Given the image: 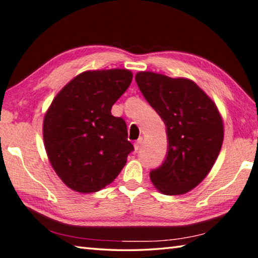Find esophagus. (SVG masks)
I'll return each mask as SVG.
<instances>
[{"mask_svg": "<svg viewBox=\"0 0 258 258\" xmlns=\"http://www.w3.org/2000/svg\"><path fill=\"white\" fill-rule=\"evenodd\" d=\"M142 141H143V139H142V138H139V139L137 140V142L134 143V149H135V151H138V150L140 149V147H141Z\"/></svg>", "mask_w": 258, "mask_h": 258, "instance_id": "1", "label": "esophagus"}]
</instances>
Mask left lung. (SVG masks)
<instances>
[{
	"label": "left lung",
	"instance_id": "left-lung-1",
	"mask_svg": "<svg viewBox=\"0 0 258 258\" xmlns=\"http://www.w3.org/2000/svg\"><path fill=\"white\" fill-rule=\"evenodd\" d=\"M135 81L166 125L168 152L162 165L150 172L151 181L162 194H185L207 177L217 160L223 142L221 116L188 79L139 72Z\"/></svg>",
	"mask_w": 258,
	"mask_h": 258
}]
</instances>
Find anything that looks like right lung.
Instances as JSON below:
<instances>
[{
	"label": "right lung",
	"instance_id": "obj_1",
	"mask_svg": "<svg viewBox=\"0 0 258 258\" xmlns=\"http://www.w3.org/2000/svg\"><path fill=\"white\" fill-rule=\"evenodd\" d=\"M132 78V72L121 69L83 72L49 106L43 126L45 149L55 172L71 189H102L134 150L125 120L110 113Z\"/></svg>",
	"mask_w": 258,
	"mask_h": 258
}]
</instances>
